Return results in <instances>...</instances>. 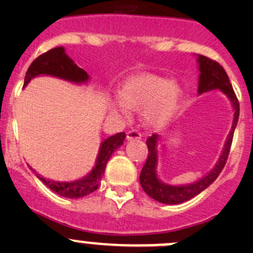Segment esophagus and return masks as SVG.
<instances>
[{
	"label": "esophagus",
	"mask_w": 253,
	"mask_h": 253,
	"mask_svg": "<svg viewBox=\"0 0 253 253\" xmlns=\"http://www.w3.org/2000/svg\"><path fill=\"white\" fill-rule=\"evenodd\" d=\"M126 137L128 141H133V139H141L142 134H141V132L136 131V129H132V131L127 132Z\"/></svg>",
	"instance_id": "1"
}]
</instances>
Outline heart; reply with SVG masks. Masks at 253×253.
Here are the masks:
<instances>
[{
    "mask_svg": "<svg viewBox=\"0 0 253 253\" xmlns=\"http://www.w3.org/2000/svg\"><path fill=\"white\" fill-rule=\"evenodd\" d=\"M116 109L127 115V109L142 111L144 121L162 127L175 116L180 108L182 90L177 82L167 81L152 73H139L127 78L120 89Z\"/></svg>",
    "mask_w": 253,
    "mask_h": 253,
    "instance_id": "b5f03b06",
    "label": "heart"
}]
</instances>
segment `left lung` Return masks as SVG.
Masks as SVG:
<instances>
[{"label":"left lung","mask_w":253,"mask_h":253,"mask_svg":"<svg viewBox=\"0 0 253 253\" xmlns=\"http://www.w3.org/2000/svg\"><path fill=\"white\" fill-rule=\"evenodd\" d=\"M198 62V70H200V81H198V94L206 93V91L214 90V89H219L223 91L229 99H230L231 104L234 106V121L233 126H231L230 133H229L228 138H226L225 145H224L223 153H221L220 158L216 162L215 167L208 172V174L203 176L196 182L190 183V185L185 186H174L165 183L160 181L157 176V163H158V150L157 144L159 141V136L158 134H153L152 137L147 139V147H148V158L145 162L144 167H143L141 175H139V182H141L142 188L144 192L147 193L149 197L153 200L158 201L164 205H178V203L186 202V201L191 200L198 193L205 191L213 181L218 177L221 170L224 169L228 160L229 153H230L231 143H233L234 131L236 128L237 121H239V114H240V105L239 100H237L235 91H234L233 85H231L230 81H229L228 75H226L225 70L219 65L216 61L211 60L209 57H206L203 55H198L197 57Z\"/></svg>","instance_id":"1"}]
</instances>
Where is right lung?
Here are the masks:
<instances>
[{
  "label": "right lung",
  "instance_id": "right-lung-1",
  "mask_svg": "<svg viewBox=\"0 0 253 253\" xmlns=\"http://www.w3.org/2000/svg\"><path fill=\"white\" fill-rule=\"evenodd\" d=\"M38 76H53V77L65 79V81L72 82L76 84L86 83L89 81V76L86 75L85 71L79 68L73 62V60H71L66 55L65 48L61 46L51 48L47 52L42 53L33 61L32 65L28 68L27 73H25L24 86ZM125 137H126V133L120 132V133L109 137L101 143L99 154L96 157L95 167L91 169V171L88 175L79 178V180L70 181V182H58V181L44 178L42 176L37 174L38 178H40L51 191L62 196V197L81 198L90 195L99 187L101 177L105 172L108 160L111 158L112 153L124 144ZM33 171L35 172V170H33Z\"/></svg>",
  "mask_w": 253,
  "mask_h": 253
}]
</instances>
